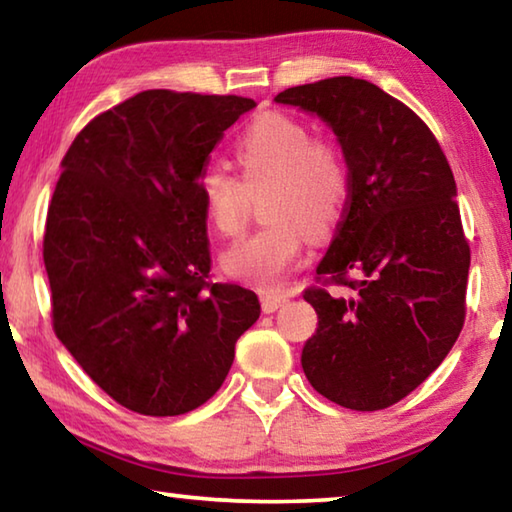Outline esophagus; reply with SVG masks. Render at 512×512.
Instances as JSON below:
<instances>
[{"label":"esophagus","instance_id":"34e87169","mask_svg":"<svg viewBox=\"0 0 512 512\" xmlns=\"http://www.w3.org/2000/svg\"><path fill=\"white\" fill-rule=\"evenodd\" d=\"M259 302H262V309L266 314H273L280 307H284L289 302L287 293H277V291H262L259 293Z\"/></svg>","mask_w":512,"mask_h":512}]
</instances>
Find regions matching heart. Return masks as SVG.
Here are the masks:
<instances>
[{
    "instance_id": "obj_1",
    "label": "heart",
    "mask_w": 512,
    "mask_h": 512,
    "mask_svg": "<svg viewBox=\"0 0 512 512\" xmlns=\"http://www.w3.org/2000/svg\"><path fill=\"white\" fill-rule=\"evenodd\" d=\"M235 158L241 180L216 164L198 176L205 219L219 237H239L248 189L271 185L262 207L268 223L225 250L221 266L235 280L275 287L300 262L305 231L320 241L336 230L350 201V164L339 144L314 137L307 124L284 112L250 121L235 144Z\"/></svg>"
}]
</instances>
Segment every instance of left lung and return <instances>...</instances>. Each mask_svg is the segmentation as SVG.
I'll return each instance as SVG.
<instances>
[{
  "label": "left lung",
  "mask_w": 512,
  "mask_h": 512,
  "mask_svg": "<svg viewBox=\"0 0 512 512\" xmlns=\"http://www.w3.org/2000/svg\"><path fill=\"white\" fill-rule=\"evenodd\" d=\"M275 101L325 119L352 176L318 284L305 291L318 329L302 370L345 409H388L443 363L465 323L470 244L452 167L429 126L375 83L334 76Z\"/></svg>",
  "instance_id": "obj_1"
}]
</instances>
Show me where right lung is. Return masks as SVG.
Wrapping results in <instances>:
<instances>
[{
	"instance_id": "obj_1",
	"label": "right lung",
	"mask_w": 512,
	"mask_h": 512,
	"mask_svg": "<svg viewBox=\"0 0 512 512\" xmlns=\"http://www.w3.org/2000/svg\"><path fill=\"white\" fill-rule=\"evenodd\" d=\"M250 108L237 94L144 90L88 121L63 158L42 241L51 325L135 413L205 404L259 318L253 291L210 282L198 196L210 153Z\"/></svg>"
}]
</instances>
